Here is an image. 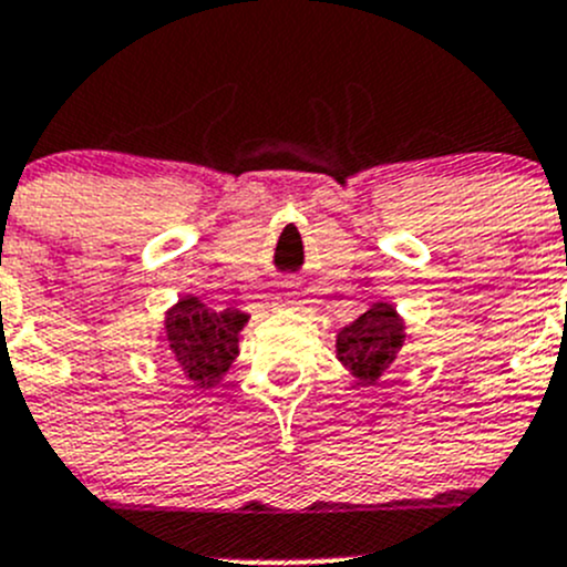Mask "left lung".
I'll use <instances>...</instances> for the list:
<instances>
[{
	"label": "left lung",
	"instance_id": "1",
	"mask_svg": "<svg viewBox=\"0 0 567 567\" xmlns=\"http://www.w3.org/2000/svg\"><path fill=\"white\" fill-rule=\"evenodd\" d=\"M405 343V321L389 301H374L367 313L336 336L338 361L363 385H374L391 367H396Z\"/></svg>",
	"mask_w": 567,
	"mask_h": 567
}]
</instances>
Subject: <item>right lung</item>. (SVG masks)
I'll list each match as a JSON object with an SVG mask.
<instances>
[{"mask_svg": "<svg viewBox=\"0 0 567 567\" xmlns=\"http://www.w3.org/2000/svg\"><path fill=\"white\" fill-rule=\"evenodd\" d=\"M246 321L248 316L235 308L215 313L198 296H182L164 316V355L193 389H215L240 352L237 341Z\"/></svg>", "mask_w": 567, "mask_h": 567, "instance_id": "1", "label": "right lung"}]
</instances>
